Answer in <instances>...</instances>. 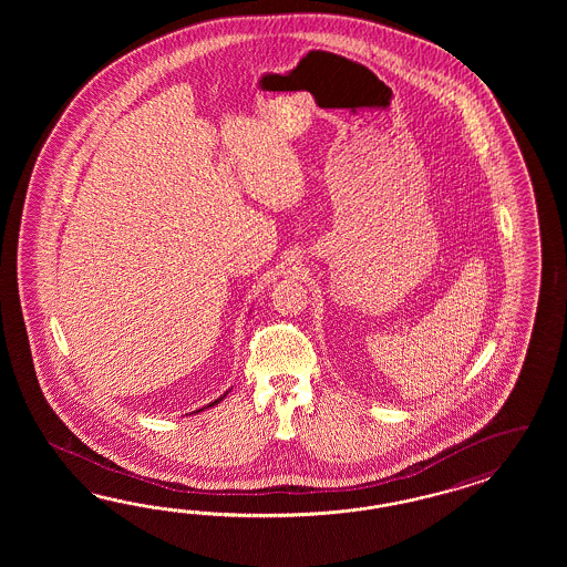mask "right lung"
<instances>
[{"mask_svg":"<svg viewBox=\"0 0 567 567\" xmlns=\"http://www.w3.org/2000/svg\"><path fill=\"white\" fill-rule=\"evenodd\" d=\"M224 396H226V393H224L223 396H220V399H216V401H214V403H209V405H207V408H212V405H216V403H220V401H223ZM197 412H202V410H197ZM195 412V413H197Z\"/></svg>","mask_w":567,"mask_h":567,"instance_id":"add662e5","label":"right lung"}]
</instances>
